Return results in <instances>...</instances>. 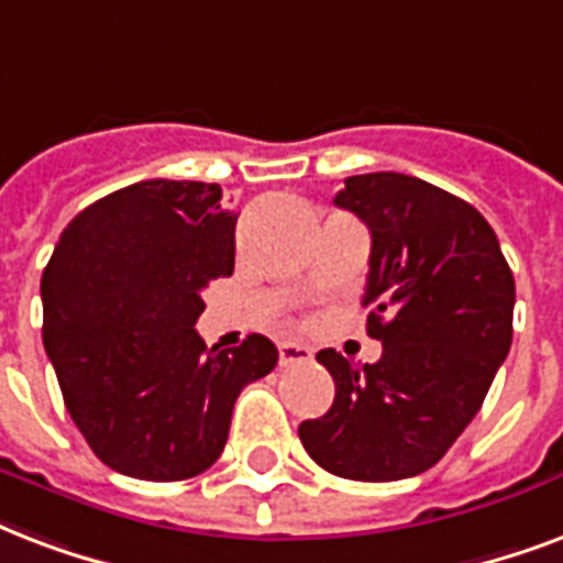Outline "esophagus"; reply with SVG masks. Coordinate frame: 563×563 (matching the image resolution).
Wrapping results in <instances>:
<instances>
[{"mask_svg": "<svg viewBox=\"0 0 563 563\" xmlns=\"http://www.w3.org/2000/svg\"><path fill=\"white\" fill-rule=\"evenodd\" d=\"M277 351H280V366H295V363H310L312 360V351L300 342H280Z\"/></svg>", "mask_w": 563, "mask_h": 563, "instance_id": "34e87169", "label": "esophagus"}]
</instances>
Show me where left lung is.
Instances as JSON below:
<instances>
[{
  "instance_id": "left-lung-1",
  "label": "left lung",
  "mask_w": 563,
  "mask_h": 563,
  "mask_svg": "<svg viewBox=\"0 0 563 563\" xmlns=\"http://www.w3.org/2000/svg\"><path fill=\"white\" fill-rule=\"evenodd\" d=\"M368 227L363 303L377 363L324 349L336 398L300 422L321 470L398 482L431 470L482 410L514 339V274L484 214L407 174H360L333 197Z\"/></svg>"
}]
</instances>
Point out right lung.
<instances>
[{
  "label": "right lung",
  "mask_w": 563,
  "mask_h": 563,
  "mask_svg": "<svg viewBox=\"0 0 563 563\" xmlns=\"http://www.w3.org/2000/svg\"><path fill=\"white\" fill-rule=\"evenodd\" d=\"M235 221L214 183L144 179L81 209L43 272V349L67 413L129 478L209 470L239 393L277 366L260 333L221 351L195 330L206 286L233 274Z\"/></svg>",
  "instance_id": "add662e5"
}]
</instances>
